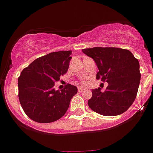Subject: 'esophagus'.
Returning <instances> with one entry per match:
<instances>
[{
	"mask_svg": "<svg viewBox=\"0 0 153 153\" xmlns=\"http://www.w3.org/2000/svg\"><path fill=\"white\" fill-rule=\"evenodd\" d=\"M85 91V88H78V91H79V92H82V91Z\"/></svg>",
	"mask_w": 153,
	"mask_h": 153,
	"instance_id": "34e87169",
	"label": "esophagus"
}]
</instances>
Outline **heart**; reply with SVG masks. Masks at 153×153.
<instances>
[{
    "mask_svg": "<svg viewBox=\"0 0 153 153\" xmlns=\"http://www.w3.org/2000/svg\"><path fill=\"white\" fill-rule=\"evenodd\" d=\"M86 83H87V81H86L85 79H83V80H82V84L85 85Z\"/></svg>",
    "mask_w": 153,
    "mask_h": 153,
    "instance_id": "heart-1",
    "label": "heart"
}]
</instances>
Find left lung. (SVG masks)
<instances>
[{"instance_id": "1", "label": "left lung", "mask_w": 153, "mask_h": 153, "mask_svg": "<svg viewBox=\"0 0 153 153\" xmlns=\"http://www.w3.org/2000/svg\"><path fill=\"white\" fill-rule=\"evenodd\" d=\"M82 52L94 60L99 68L96 78L108 82L105 91L91 90L88 102L91 110L105 116L123 114L132 105L139 89L141 74L139 61L128 50L95 47Z\"/></svg>"}]
</instances>
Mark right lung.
<instances>
[{"instance_id": "obj_1", "label": "right lung", "mask_w": 153, "mask_h": 153, "mask_svg": "<svg viewBox=\"0 0 153 153\" xmlns=\"http://www.w3.org/2000/svg\"><path fill=\"white\" fill-rule=\"evenodd\" d=\"M71 51L51 52L38 58L23 69L18 78V97L26 115L40 123H53L67 111L76 86L68 84L55 90V82L67 72Z\"/></svg>"}]
</instances>
